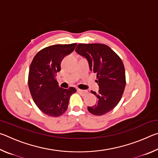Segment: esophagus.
I'll return each instance as SVG.
<instances>
[{
    "label": "esophagus",
    "instance_id": "34e87169",
    "mask_svg": "<svg viewBox=\"0 0 158 158\" xmlns=\"http://www.w3.org/2000/svg\"><path fill=\"white\" fill-rule=\"evenodd\" d=\"M77 91H78L79 93H81V94H82V95H85V94H87V93H88V91L87 90H81V89H77Z\"/></svg>",
    "mask_w": 158,
    "mask_h": 158
}]
</instances>
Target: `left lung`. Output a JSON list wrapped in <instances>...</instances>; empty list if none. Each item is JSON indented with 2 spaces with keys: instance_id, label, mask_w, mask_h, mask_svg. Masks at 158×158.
<instances>
[{
  "instance_id": "obj_1",
  "label": "left lung",
  "mask_w": 158,
  "mask_h": 158,
  "mask_svg": "<svg viewBox=\"0 0 158 158\" xmlns=\"http://www.w3.org/2000/svg\"><path fill=\"white\" fill-rule=\"evenodd\" d=\"M76 52L86 58L90 71L97 74L98 93L97 104L88 106L95 116H102L116 107L123 94L125 73L121 58L107 45L104 44H79Z\"/></svg>"
}]
</instances>
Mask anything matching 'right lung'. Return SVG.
Instances as JSON below:
<instances>
[{
	"mask_svg": "<svg viewBox=\"0 0 158 158\" xmlns=\"http://www.w3.org/2000/svg\"><path fill=\"white\" fill-rule=\"evenodd\" d=\"M77 43L55 44L45 47L35 56L29 69L28 84L32 98L40 110L52 117L63 114L68 107L74 87H59L56 74L60 71V63L65 56L75 49Z\"/></svg>",
	"mask_w": 158,
	"mask_h": 158,
	"instance_id": "right-lung-1",
	"label": "right lung"
}]
</instances>
